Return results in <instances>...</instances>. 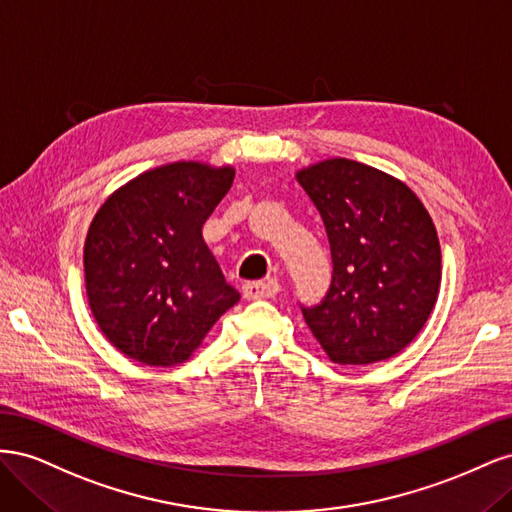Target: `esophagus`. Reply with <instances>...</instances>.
Here are the masks:
<instances>
[{
    "mask_svg": "<svg viewBox=\"0 0 512 512\" xmlns=\"http://www.w3.org/2000/svg\"><path fill=\"white\" fill-rule=\"evenodd\" d=\"M277 292H280V282L277 280H260V282H245L243 284V297L247 301L271 299Z\"/></svg>",
    "mask_w": 512,
    "mask_h": 512,
    "instance_id": "1",
    "label": "esophagus"
}]
</instances>
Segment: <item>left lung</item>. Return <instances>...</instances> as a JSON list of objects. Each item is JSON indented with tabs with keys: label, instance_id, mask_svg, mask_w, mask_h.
Listing matches in <instances>:
<instances>
[{
	"label": "left lung",
	"instance_id": "left-lung-1",
	"mask_svg": "<svg viewBox=\"0 0 512 512\" xmlns=\"http://www.w3.org/2000/svg\"><path fill=\"white\" fill-rule=\"evenodd\" d=\"M327 228L333 282L309 331L337 365H371L404 350L438 301L436 226L404 181L346 158L297 170Z\"/></svg>",
	"mask_w": 512,
	"mask_h": 512
}]
</instances>
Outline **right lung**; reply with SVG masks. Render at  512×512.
I'll use <instances>...</instances> for the list:
<instances>
[{"label":"right lung","mask_w":512,"mask_h":512,"mask_svg":"<svg viewBox=\"0 0 512 512\" xmlns=\"http://www.w3.org/2000/svg\"><path fill=\"white\" fill-rule=\"evenodd\" d=\"M232 179V166L164 164L117 188L91 220L83 250L89 307L130 359L185 363L241 299L203 239Z\"/></svg>","instance_id":"1"}]
</instances>
